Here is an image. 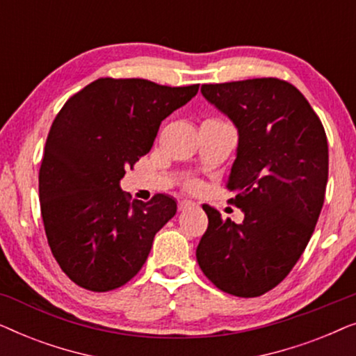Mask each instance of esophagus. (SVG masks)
<instances>
[{"mask_svg": "<svg viewBox=\"0 0 356 356\" xmlns=\"http://www.w3.org/2000/svg\"><path fill=\"white\" fill-rule=\"evenodd\" d=\"M194 206L193 201H188V199H183V201L178 202L179 211H186V209H191Z\"/></svg>", "mask_w": 356, "mask_h": 356, "instance_id": "34e87169", "label": "esophagus"}]
</instances>
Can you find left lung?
Masks as SVG:
<instances>
[{"instance_id":"left-lung-1","label":"left lung","mask_w":356,"mask_h":356,"mask_svg":"<svg viewBox=\"0 0 356 356\" xmlns=\"http://www.w3.org/2000/svg\"><path fill=\"white\" fill-rule=\"evenodd\" d=\"M201 92L238 129L227 188L245 218L223 220L202 206L209 227L196 250L199 267L227 293L264 295L290 274L314 232L329 173L325 131L285 81L204 84Z\"/></svg>"}]
</instances>
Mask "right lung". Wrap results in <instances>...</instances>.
I'll return each mask as SVG.
<instances>
[{
	"label": "right lung",
	"instance_id": "right-lung-1",
	"mask_svg": "<svg viewBox=\"0 0 356 356\" xmlns=\"http://www.w3.org/2000/svg\"><path fill=\"white\" fill-rule=\"evenodd\" d=\"M197 90L104 77L56 115L38 175L42 218L61 270L82 289L108 291L129 282L155 233L177 213L168 194L129 202L120 181L152 147L160 123Z\"/></svg>",
	"mask_w": 356,
	"mask_h": 356
}]
</instances>
